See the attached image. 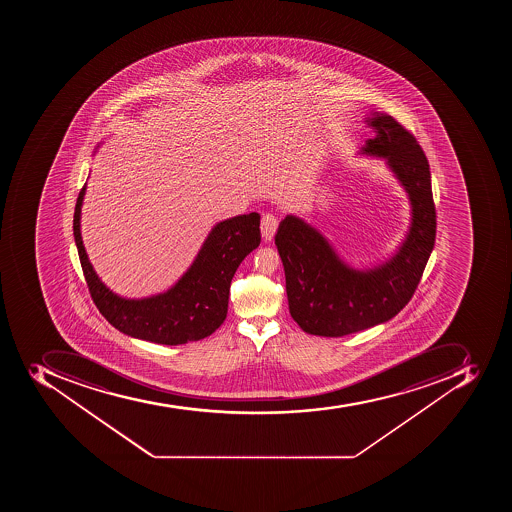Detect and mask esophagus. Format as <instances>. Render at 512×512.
<instances>
[{"instance_id": "1", "label": "esophagus", "mask_w": 512, "mask_h": 512, "mask_svg": "<svg viewBox=\"0 0 512 512\" xmlns=\"http://www.w3.org/2000/svg\"><path fill=\"white\" fill-rule=\"evenodd\" d=\"M278 219L275 214L266 213L261 219V232L262 237L266 242H270L274 238L275 232H277Z\"/></svg>"}]
</instances>
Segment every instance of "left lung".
I'll return each mask as SVG.
<instances>
[{"label": "left lung", "mask_w": 512, "mask_h": 512, "mask_svg": "<svg viewBox=\"0 0 512 512\" xmlns=\"http://www.w3.org/2000/svg\"><path fill=\"white\" fill-rule=\"evenodd\" d=\"M375 137L363 153L387 160L407 190L411 227L399 253L375 269L346 266L314 227L286 216L275 234L288 306L302 330L326 338L367 330L399 314L413 298L435 243L431 171L416 137L386 113L368 118Z\"/></svg>", "instance_id": "obj_1"}]
</instances>
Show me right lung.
<instances>
[{
  "label": "right lung",
  "mask_w": 512,
  "mask_h": 512,
  "mask_svg": "<svg viewBox=\"0 0 512 512\" xmlns=\"http://www.w3.org/2000/svg\"><path fill=\"white\" fill-rule=\"evenodd\" d=\"M85 190L86 184L75 205L73 237L89 294L107 322L128 336L166 346L200 341L218 330L227 317L235 270L261 243V216L242 214L216 224L194 264L171 290L147 299H123L99 280L83 246L80 214Z\"/></svg>",
  "instance_id": "add662e5"
}]
</instances>
